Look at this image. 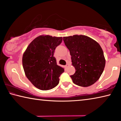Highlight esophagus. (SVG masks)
<instances>
[{
  "instance_id": "esophagus-1",
  "label": "esophagus",
  "mask_w": 121,
  "mask_h": 121,
  "mask_svg": "<svg viewBox=\"0 0 121 121\" xmlns=\"http://www.w3.org/2000/svg\"><path fill=\"white\" fill-rule=\"evenodd\" d=\"M69 66V63H67V65H65V67H66V68H68V67Z\"/></svg>"
}]
</instances>
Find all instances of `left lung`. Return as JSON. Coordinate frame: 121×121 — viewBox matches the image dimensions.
<instances>
[{
    "instance_id": "8db88e82",
    "label": "left lung",
    "mask_w": 121,
    "mask_h": 121,
    "mask_svg": "<svg viewBox=\"0 0 121 121\" xmlns=\"http://www.w3.org/2000/svg\"><path fill=\"white\" fill-rule=\"evenodd\" d=\"M70 51L75 73L70 77L73 83L82 87L95 83L101 76L106 60L100 45L85 35H75L63 38Z\"/></svg>"
}]
</instances>
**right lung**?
<instances>
[{"mask_svg":"<svg viewBox=\"0 0 121 121\" xmlns=\"http://www.w3.org/2000/svg\"><path fill=\"white\" fill-rule=\"evenodd\" d=\"M62 37L39 36L32 41L22 57V65L26 77L36 87L49 90L59 83L64 69L57 65L54 56Z\"/></svg>","mask_w":121,"mask_h":121,"instance_id":"right-lung-1","label":"right lung"}]
</instances>
